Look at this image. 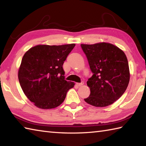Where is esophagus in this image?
<instances>
[{
  "label": "esophagus",
  "instance_id": "1",
  "mask_svg": "<svg viewBox=\"0 0 146 146\" xmlns=\"http://www.w3.org/2000/svg\"><path fill=\"white\" fill-rule=\"evenodd\" d=\"M76 84L77 86H79V87H81V86H82L83 84H84V82H82L81 83H76Z\"/></svg>",
  "mask_w": 146,
  "mask_h": 146
}]
</instances>
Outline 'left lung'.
I'll return each instance as SVG.
<instances>
[{"instance_id":"obj_1","label":"left lung","mask_w":146,"mask_h":146,"mask_svg":"<svg viewBox=\"0 0 146 146\" xmlns=\"http://www.w3.org/2000/svg\"><path fill=\"white\" fill-rule=\"evenodd\" d=\"M81 46L93 73L87 81L91 93L84 101L96 107L111 105L122 96L129 83L130 70L125 54L110 43Z\"/></svg>"}]
</instances>
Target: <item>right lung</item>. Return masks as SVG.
I'll return each mask as SVG.
<instances>
[{
  "instance_id": "add662e5",
  "label": "right lung",
  "mask_w": 146,
  "mask_h": 146,
  "mask_svg": "<svg viewBox=\"0 0 146 146\" xmlns=\"http://www.w3.org/2000/svg\"><path fill=\"white\" fill-rule=\"evenodd\" d=\"M75 45L38 44L24 55L18 70L19 81L26 97L38 108L48 110L60 105L75 85L64 79L62 67Z\"/></svg>"
}]
</instances>
